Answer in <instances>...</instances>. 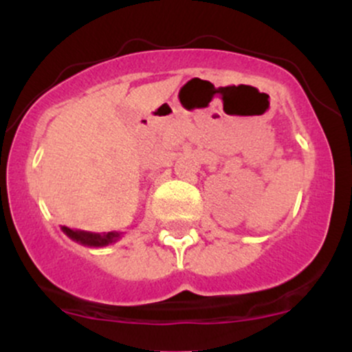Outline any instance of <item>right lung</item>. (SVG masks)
<instances>
[{"mask_svg": "<svg viewBox=\"0 0 352 352\" xmlns=\"http://www.w3.org/2000/svg\"><path fill=\"white\" fill-rule=\"evenodd\" d=\"M64 233L71 238V240L78 241V243L84 246H91V248H102V246L116 243L120 238L119 232H109L100 235V233H92V232H84V230H74L69 227H60Z\"/></svg>", "mask_w": 352, "mask_h": 352, "instance_id": "obj_1", "label": "right lung"}]
</instances>
